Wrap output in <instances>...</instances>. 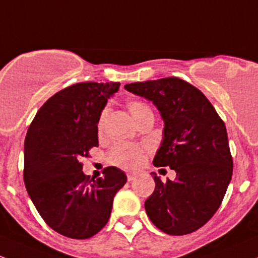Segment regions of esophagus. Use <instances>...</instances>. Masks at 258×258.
Returning <instances> with one entry per match:
<instances>
[{
	"mask_svg": "<svg viewBox=\"0 0 258 258\" xmlns=\"http://www.w3.org/2000/svg\"><path fill=\"white\" fill-rule=\"evenodd\" d=\"M135 178H136V173H127V179H128V181L135 180Z\"/></svg>",
	"mask_w": 258,
	"mask_h": 258,
	"instance_id": "1",
	"label": "esophagus"
}]
</instances>
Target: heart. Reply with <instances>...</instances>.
<instances>
[{"mask_svg":"<svg viewBox=\"0 0 258 258\" xmlns=\"http://www.w3.org/2000/svg\"><path fill=\"white\" fill-rule=\"evenodd\" d=\"M148 108L145 104L138 101L128 102V110L131 115L134 116L135 120H137L138 116L143 112V111ZM106 112H102L99 118V123H97V130L99 132L102 131L104 127V121ZM141 158H142V151L141 148L136 147L132 145H126V143H118V145L113 146L112 150L108 153V161L112 164L118 165L122 168H135L140 164Z\"/></svg>","mask_w":258,"mask_h":258,"instance_id":"heart-1","label":"heart"}]
</instances>
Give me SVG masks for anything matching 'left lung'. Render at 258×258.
I'll list each match as a JSON object with an SVG mask.
<instances>
[{
	"label": "left lung",
	"mask_w": 258,
	"mask_h": 258,
	"mask_svg": "<svg viewBox=\"0 0 258 258\" xmlns=\"http://www.w3.org/2000/svg\"><path fill=\"white\" fill-rule=\"evenodd\" d=\"M150 100L164 122L156 167L177 173L167 183L153 173L156 189L146 200L151 221L168 235L197 231L220 207L232 175L226 127L205 95L178 78L124 85Z\"/></svg>",
	"instance_id": "1"
}]
</instances>
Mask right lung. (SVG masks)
<instances>
[{"instance_id": "1", "label": "right lung", "mask_w": 258, "mask_h": 258, "mask_svg": "<svg viewBox=\"0 0 258 258\" xmlns=\"http://www.w3.org/2000/svg\"><path fill=\"white\" fill-rule=\"evenodd\" d=\"M120 83H79L50 97L24 140V184L43 220L70 238H89L107 224L124 172L107 167L104 177L83 172L81 157L99 146L97 123Z\"/></svg>"}]
</instances>
